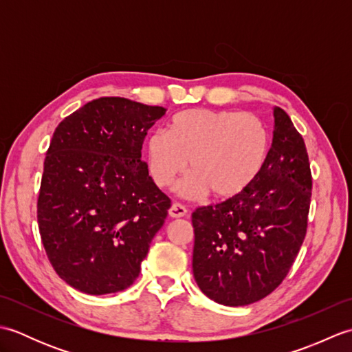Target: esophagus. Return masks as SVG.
I'll list each match as a JSON object with an SVG mask.
<instances>
[{
  "instance_id": "obj_1",
  "label": "esophagus",
  "mask_w": 352,
  "mask_h": 352,
  "mask_svg": "<svg viewBox=\"0 0 352 352\" xmlns=\"http://www.w3.org/2000/svg\"><path fill=\"white\" fill-rule=\"evenodd\" d=\"M188 214V208H186L180 203H174L169 208V216L170 218H183V216Z\"/></svg>"
}]
</instances>
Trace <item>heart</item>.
<instances>
[{"label":"heart","mask_w":352,"mask_h":352,"mask_svg":"<svg viewBox=\"0 0 352 352\" xmlns=\"http://www.w3.org/2000/svg\"><path fill=\"white\" fill-rule=\"evenodd\" d=\"M145 151L148 172L159 188L174 186L189 160L184 197L212 190L216 198H231L250 188L263 169L269 133L252 113L189 109L170 119L168 133L149 134Z\"/></svg>","instance_id":"1"}]
</instances>
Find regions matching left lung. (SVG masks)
<instances>
[{"label":"left lung","instance_id":"obj_1","mask_svg":"<svg viewBox=\"0 0 352 352\" xmlns=\"http://www.w3.org/2000/svg\"><path fill=\"white\" fill-rule=\"evenodd\" d=\"M263 169L242 193L192 213L193 276L210 300L239 307L286 278L307 233L311 170L304 139L280 107Z\"/></svg>","mask_w":352,"mask_h":352}]
</instances>
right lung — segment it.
Instances as JSON below:
<instances>
[{"label": "right lung", "instance_id": "1", "mask_svg": "<svg viewBox=\"0 0 352 352\" xmlns=\"http://www.w3.org/2000/svg\"><path fill=\"white\" fill-rule=\"evenodd\" d=\"M166 109L102 96L57 125L43 162L37 223L50 263L80 292L130 287L170 207L142 160Z\"/></svg>", "mask_w": 352, "mask_h": 352}]
</instances>
